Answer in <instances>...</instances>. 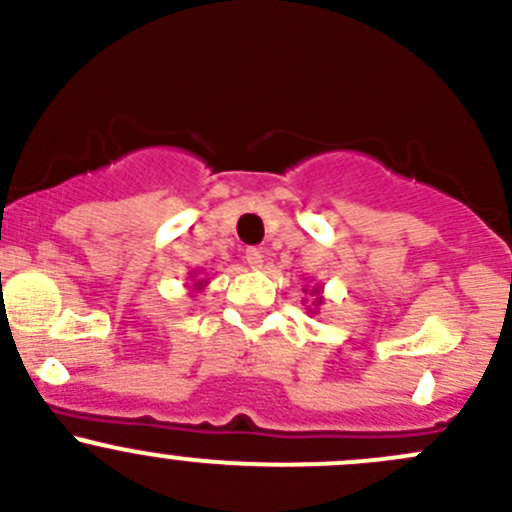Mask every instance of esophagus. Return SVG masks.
<instances>
[{"label": "esophagus", "instance_id": "1", "mask_svg": "<svg viewBox=\"0 0 512 512\" xmlns=\"http://www.w3.org/2000/svg\"><path fill=\"white\" fill-rule=\"evenodd\" d=\"M245 260L252 270H260V267L265 265V255H262L260 247H250V250L245 252Z\"/></svg>", "mask_w": 512, "mask_h": 512}]
</instances>
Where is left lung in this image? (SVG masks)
<instances>
[{
	"mask_svg": "<svg viewBox=\"0 0 512 512\" xmlns=\"http://www.w3.org/2000/svg\"><path fill=\"white\" fill-rule=\"evenodd\" d=\"M304 292H307V289H304ZM324 304V294H322V285H317V287H312V307H307L309 312L312 314H317V309L322 307Z\"/></svg>",
	"mask_w": 512,
	"mask_h": 512,
	"instance_id": "8db88e82",
	"label": "left lung"
}]
</instances>
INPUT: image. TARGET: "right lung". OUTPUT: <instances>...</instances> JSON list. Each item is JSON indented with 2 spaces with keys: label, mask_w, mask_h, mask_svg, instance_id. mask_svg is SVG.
<instances>
[{
  "label": "right lung",
  "mask_w": 512,
  "mask_h": 512,
  "mask_svg": "<svg viewBox=\"0 0 512 512\" xmlns=\"http://www.w3.org/2000/svg\"><path fill=\"white\" fill-rule=\"evenodd\" d=\"M203 270H193L190 272V280H193V285H190V292H203L205 287H208V280H198V275Z\"/></svg>",
  "instance_id": "1"
}]
</instances>
